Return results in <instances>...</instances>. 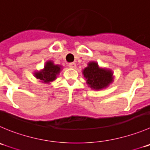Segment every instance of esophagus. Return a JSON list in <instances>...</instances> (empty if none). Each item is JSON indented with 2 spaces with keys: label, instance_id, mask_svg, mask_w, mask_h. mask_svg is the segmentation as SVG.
Listing matches in <instances>:
<instances>
[{
  "label": "esophagus",
  "instance_id": "obj_1",
  "mask_svg": "<svg viewBox=\"0 0 150 150\" xmlns=\"http://www.w3.org/2000/svg\"><path fill=\"white\" fill-rule=\"evenodd\" d=\"M68 66L71 68H76V64L74 63V62H71V63L68 64Z\"/></svg>",
  "mask_w": 150,
  "mask_h": 150
}]
</instances>
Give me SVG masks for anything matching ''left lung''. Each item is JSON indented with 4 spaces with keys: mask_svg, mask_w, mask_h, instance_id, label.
Instances as JSON below:
<instances>
[{
    "mask_svg": "<svg viewBox=\"0 0 150 150\" xmlns=\"http://www.w3.org/2000/svg\"><path fill=\"white\" fill-rule=\"evenodd\" d=\"M82 73L87 79V84L94 90L105 88L113 80L112 71L99 68L96 62H90Z\"/></svg>",
    "mask_w": 150,
    "mask_h": 150,
    "instance_id": "obj_1",
    "label": "left lung"
}]
</instances>
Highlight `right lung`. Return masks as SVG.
<instances>
[{"instance_id": "add662e5", "label": "right lung", "mask_w": 150, "mask_h": 150, "mask_svg": "<svg viewBox=\"0 0 150 150\" xmlns=\"http://www.w3.org/2000/svg\"><path fill=\"white\" fill-rule=\"evenodd\" d=\"M60 65H54L53 62L48 61L45 63L43 70L35 73V76L37 79L42 81V82L48 83L56 79L57 75L60 72Z\"/></svg>"}]
</instances>
